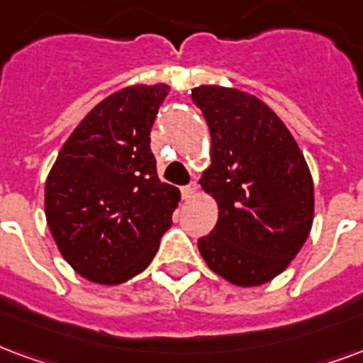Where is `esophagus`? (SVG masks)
Returning a JSON list of instances; mask_svg holds the SVG:
<instances>
[{
  "mask_svg": "<svg viewBox=\"0 0 363 363\" xmlns=\"http://www.w3.org/2000/svg\"><path fill=\"white\" fill-rule=\"evenodd\" d=\"M196 192H198V184H196V182H190L189 186H182V198H184V200L194 198Z\"/></svg>",
  "mask_w": 363,
  "mask_h": 363,
  "instance_id": "1",
  "label": "esophagus"
}]
</instances>
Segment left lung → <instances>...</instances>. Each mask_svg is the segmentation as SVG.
<instances>
[{
    "mask_svg": "<svg viewBox=\"0 0 363 363\" xmlns=\"http://www.w3.org/2000/svg\"><path fill=\"white\" fill-rule=\"evenodd\" d=\"M211 134L200 184L219 209L216 229L198 240L203 262L236 286L281 275L313 223V179L291 130L262 99L238 88L192 90Z\"/></svg>",
    "mask_w": 363,
    "mask_h": 363,
    "instance_id": "1",
    "label": "left lung"
}]
</instances>
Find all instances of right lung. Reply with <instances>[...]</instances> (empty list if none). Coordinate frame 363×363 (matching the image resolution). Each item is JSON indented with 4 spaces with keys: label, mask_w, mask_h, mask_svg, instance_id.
Listing matches in <instances>:
<instances>
[{
    "label": "right lung",
    "mask_w": 363,
    "mask_h": 363,
    "mask_svg": "<svg viewBox=\"0 0 363 363\" xmlns=\"http://www.w3.org/2000/svg\"><path fill=\"white\" fill-rule=\"evenodd\" d=\"M165 82L133 84L99 101L67 138L45 179V221L80 277L121 284L152 264L181 190L161 182L150 130Z\"/></svg>",
    "instance_id": "1"
}]
</instances>
